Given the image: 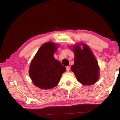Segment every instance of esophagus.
<instances>
[{"label":"esophagus","instance_id":"1","mask_svg":"<svg viewBox=\"0 0 120 120\" xmlns=\"http://www.w3.org/2000/svg\"><path fill=\"white\" fill-rule=\"evenodd\" d=\"M70 70V67H69V66L66 67V70H67V71H68V72Z\"/></svg>","mask_w":120,"mask_h":120}]
</instances>
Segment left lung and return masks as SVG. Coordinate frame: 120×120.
<instances>
[{
    "label": "left lung",
    "mask_w": 120,
    "mask_h": 120,
    "mask_svg": "<svg viewBox=\"0 0 120 120\" xmlns=\"http://www.w3.org/2000/svg\"><path fill=\"white\" fill-rule=\"evenodd\" d=\"M83 49L79 44L73 46L75 54L74 64L71 66L77 80L84 85L95 84L99 78V68L94 54L86 44H82Z\"/></svg>",
    "instance_id": "1"
}]
</instances>
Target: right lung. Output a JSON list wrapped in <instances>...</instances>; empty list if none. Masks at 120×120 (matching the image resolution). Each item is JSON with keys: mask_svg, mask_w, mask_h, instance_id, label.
Returning a JSON list of instances; mask_svg holds the SVG:
<instances>
[{"mask_svg": "<svg viewBox=\"0 0 120 120\" xmlns=\"http://www.w3.org/2000/svg\"><path fill=\"white\" fill-rule=\"evenodd\" d=\"M57 45L53 42L43 44L31 63L29 75L34 85L38 88L48 89L56 86L66 67L55 59L54 53Z\"/></svg>", "mask_w": 120, "mask_h": 120, "instance_id": "1", "label": "right lung"}]
</instances>
